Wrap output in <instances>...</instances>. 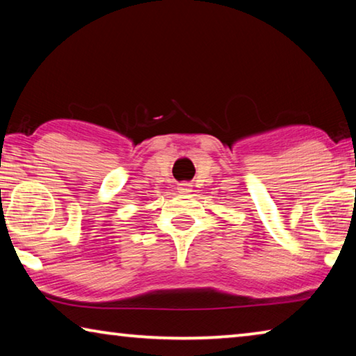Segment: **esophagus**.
Here are the masks:
<instances>
[{"instance_id": "34e87169", "label": "esophagus", "mask_w": 356, "mask_h": 356, "mask_svg": "<svg viewBox=\"0 0 356 356\" xmlns=\"http://www.w3.org/2000/svg\"><path fill=\"white\" fill-rule=\"evenodd\" d=\"M179 191H180V193H190V191H191V185H190L188 182L179 184Z\"/></svg>"}]
</instances>
